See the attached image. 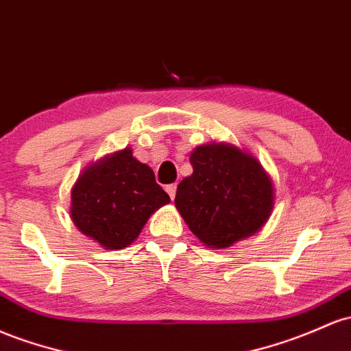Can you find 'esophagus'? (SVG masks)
<instances>
[{"label": "esophagus", "instance_id": "obj_1", "mask_svg": "<svg viewBox=\"0 0 351 351\" xmlns=\"http://www.w3.org/2000/svg\"><path fill=\"white\" fill-rule=\"evenodd\" d=\"M165 190H167V193L169 195V198H175V195H176V184L173 183V184H167V188H165Z\"/></svg>", "mask_w": 351, "mask_h": 351}]
</instances>
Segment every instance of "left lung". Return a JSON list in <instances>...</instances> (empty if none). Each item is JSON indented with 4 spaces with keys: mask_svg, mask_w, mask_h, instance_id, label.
Returning <instances> with one entry per match:
<instances>
[{
    "mask_svg": "<svg viewBox=\"0 0 351 351\" xmlns=\"http://www.w3.org/2000/svg\"><path fill=\"white\" fill-rule=\"evenodd\" d=\"M193 173L180 182L175 205L188 228L210 248L256 233L273 208V184L252 155L232 145L198 146Z\"/></svg>",
    "mask_w": 351,
    "mask_h": 351,
    "instance_id": "left-lung-1",
    "label": "left lung"
}]
</instances>
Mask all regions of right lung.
Returning <instances> with one entry per match:
<instances>
[{"label": "right lung", "instance_id": "right-lung-1", "mask_svg": "<svg viewBox=\"0 0 351 351\" xmlns=\"http://www.w3.org/2000/svg\"><path fill=\"white\" fill-rule=\"evenodd\" d=\"M168 202L153 169L125 148L82 173L71 190V218L80 232L99 245L121 250L136 240L149 215Z\"/></svg>", "mask_w": 351, "mask_h": 351}]
</instances>
